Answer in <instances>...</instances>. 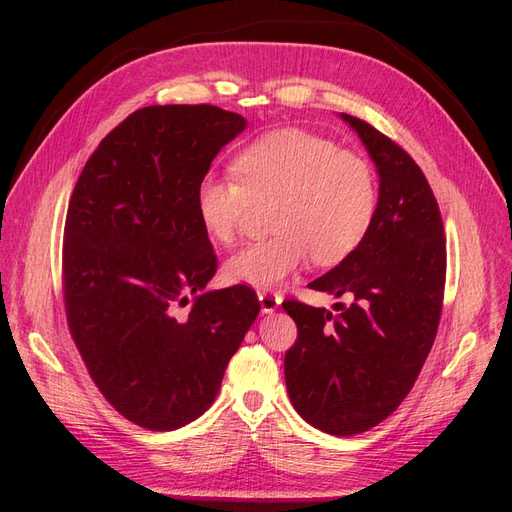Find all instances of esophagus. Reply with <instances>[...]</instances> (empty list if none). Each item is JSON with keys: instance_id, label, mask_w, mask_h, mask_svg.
Instances as JSON below:
<instances>
[{"instance_id": "34e87169", "label": "esophagus", "mask_w": 512, "mask_h": 512, "mask_svg": "<svg viewBox=\"0 0 512 512\" xmlns=\"http://www.w3.org/2000/svg\"><path fill=\"white\" fill-rule=\"evenodd\" d=\"M258 301H260V307H262V314H273L275 309L282 305V297H280V294H275V292H271V290L258 292Z\"/></svg>"}]
</instances>
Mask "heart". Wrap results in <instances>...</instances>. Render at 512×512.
Returning a JSON list of instances; mask_svg holds the SVG:
<instances>
[{"label":"heart","instance_id":"obj_1","mask_svg":"<svg viewBox=\"0 0 512 512\" xmlns=\"http://www.w3.org/2000/svg\"><path fill=\"white\" fill-rule=\"evenodd\" d=\"M239 181L209 173L196 185L198 222L215 243H230L250 205L271 203L275 235L241 247L224 265L230 284L275 288L312 258L318 267L344 262L376 218L374 168L329 138L299 128L273 130L235 160Z\"/></svg>","mask_w":512,"mask_h":512}]
</instances>
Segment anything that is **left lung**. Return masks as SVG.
<instances>
[{"instance_id":"left-lung-1","label":"left lung","mask_w":512,"mask_h":512,"mask_svg":"<svg viewBox=\"0 0 512 512\" xmlns=\"http://www.w3.org/2000/svg\"><path fill=\"white\" fill-rule=\"evenodd\" d=\"M378 173L376 218L363 243L309 288L350 297L324 307L286 301L299 337L286 352V389L305 421L354 436L384 421L410 393L436 339L446 241L423 170L369 123L339 113Z\"/></svg>"}]
</instances>
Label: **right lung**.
I'll return each mask as SVG.
<instances>
[{
  "label": "right lung",
  "mask_w": 512,
  "mask_h": 512,
  "mask_svg": "<svg viewBox=\"0 0 512 512\" xmlns=\"http://www.w3.org/2000/svg\"><path fill=\"white\" fill-rule=\"evenodd\" d=\"M245 128L209 104L141 108L91 153L70 198V333L102 395L151 431L179 429L213 404L260 312L252 288L205 290L218 262L194 205L213 158Z\"/></svg>",
  "instance_id": "add662e5"
}]
</instances>
